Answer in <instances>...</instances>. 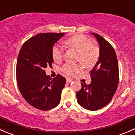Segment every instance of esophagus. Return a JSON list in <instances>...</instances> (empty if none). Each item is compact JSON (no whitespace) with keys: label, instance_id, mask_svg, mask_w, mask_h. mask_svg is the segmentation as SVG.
I'll return each instance as SVG.
<instances>
[{"label":"esophagus","instance_id":"1","mask_svg":"<svg viewBox=\"0 0 135 135\" xmlns=\"http://www.w3.org/2000/svg\"><path fill=\"white\" fill-rule=\"evenodd\" d=\"M72 81H73V80L71 79H69V78H68V79H66V82H67V83H71Z\"/></svg>","mask_w":135,"mask_h":135}]
</instances>
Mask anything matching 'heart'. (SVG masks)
<instances>
[{"mask_svg": "<svg viewBox=\"0 0 135 135\" xmlns=\"http://www.w3.org/2000/svg\"><path fill=\"white\" fill-rule=\"evenodd\" d=\"M66 44L78 52L77 60L84 67L92 68L98 62L100 56L99 49L93 45L92 41L85 36L77 35L69 37L66 41ZM52 56L55 62H60L63 59L64 50L58 45H55L52 49ZM81 69L80 64H66L62 68V71L68 75L79 73Z\"/></svg>", "mask_w": 135, "mask_h": 135, "instance_id": "b5f03b06", "label": "heart"}]
</instances>
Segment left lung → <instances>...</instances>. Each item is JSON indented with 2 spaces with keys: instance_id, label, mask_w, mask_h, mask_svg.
<instances>
[{
  "instance_id": "left-lung-1",
  "label": "left lung",
  "mask_w": 135,
  "mask_h": 135,
  "mask_svg": "<svg viewBox=\"0 0 135 135\" xmlns=\"http://www.w3.org/2000/svg\"><path fill=\"white\" fill-rule=\"evenodd\" d=\"M98 40L100 56L98 62L90 71L91 82L82 83L77 92V102L89 110H97L106 106L111 101L119 81V69L114 49L106 40L95 33H91Z\"/></svg>"
}]
</instances>
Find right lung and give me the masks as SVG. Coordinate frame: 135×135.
Here are the masks:
<instances>
[{
    "label": "right lung",
    "instance_id": "right-lung-1",
    "mask_svg": "<svg viewBox=\"0 0 135 135\" xmlns=\"http://www.w3.org/2000/svg\"><path fill=\"white\" fill-rule=\"evenodd\" d=\"M64 33H41L30 37L21 48L17 57L16 77L25 99L34 107L48 110L60 103L66 78H50L45 68L52 67V49Z\"/></svg>",
    "mask_w": 135,
    "mask_h": 135
}]
</instances>
